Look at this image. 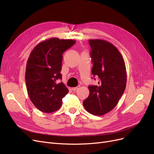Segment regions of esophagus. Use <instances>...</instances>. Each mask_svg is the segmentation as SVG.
Wrapping results in <instances>:
<instances>
[{
  "label": "esophagus",
  "instance_id": "esophagus-1",
  "mask_svg": "<svg viewBox=\"0 0 154 154\" xmlns=\"http://www.w3.org/2000/svg\"><path fill=\"white\" fill-rule=\"evenodd\" d=\"M80 88V86H77V87H72L71 89L73 91H76V90H78V88Z\"/></svg>",
  "mask_w": 154,
  "mask_h": 154
}]
</instances>
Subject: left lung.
I'll return each instance as SVG.
<instances>
[{
	"mask_svg": "<svg viewBox=\"0 0 154 154\" xmlns=\"http://www.w3.org/2000/svg\"><path fill=\"white\" fill-rule=\"evenodd\" d=\"M88 42L93 63L92 74L100 81L98 85L88 87L89 95L83 104L89 113L102 116L112 110L123 95L127 71L122 55L113 44L100 39Z\"/></svg>",
	"mask_w": 154,
	"mask_h": 154,
	"instance_id": "8db88e82",
	"label": "left lung"
}]
</instances>
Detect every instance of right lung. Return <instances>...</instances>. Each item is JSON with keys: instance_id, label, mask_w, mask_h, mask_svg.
Segmentation results:
<instances>
[{"instance_id": "obj_1", "label": "right lung", "mask_w": 154, "mask_h": 154, "mask_svg": "<svg viewBox=\"0 0 154 154\" xmlns=\"http://www.w3.org/2000/svg\"><path fill=\"white\" fill-rule=\"evenodd\" d=\"M76 41L51 38L36 45L27 60L25 74L27 93L31 102L40 111L51 113L62 106L69 92L62 82V54Z\"/></svg>"}]
</instances>
